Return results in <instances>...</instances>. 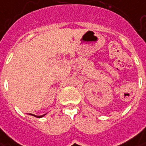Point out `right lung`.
<instances>
[{
  "label": "right lung",
  "instance_id": "1",
  "mask_svg": "<svg viewBox=\"0 0 146 146\" xmlns=\"http://www.w3.org/2000/svg\"><path fill=\"white\" fill-rule=\"evenodd\" d=\"M30 115H31L35 116V117H37V118H41V117H43L46 114H44V115H33V114H30Z\"/></svg>",
  "mask_w": 146,
  "mask_h": 146
}]
</instances>
